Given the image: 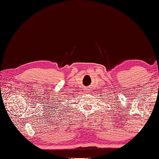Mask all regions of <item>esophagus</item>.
I'll return each mask as SVG.
<instances>
[{"instance_id": "esophagus-1", "label": "esophagus", "mask_w": 159, "mask_h": 159, "mask_svg": "<svg viewBox=\"0 0 159 159\" xmlns=\"http://www.w3.org/2000/svg\"><path fill=\"white\" fill-rule=\"evenodd\" d=\"M84 91H86V92H89V88H88V87L85 88Z\"/></svg>"}]
</instances>
